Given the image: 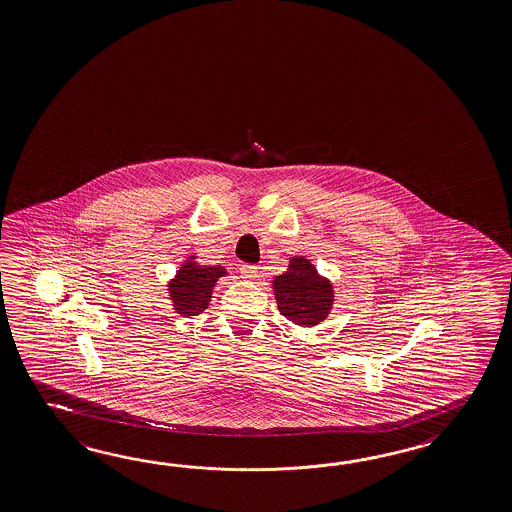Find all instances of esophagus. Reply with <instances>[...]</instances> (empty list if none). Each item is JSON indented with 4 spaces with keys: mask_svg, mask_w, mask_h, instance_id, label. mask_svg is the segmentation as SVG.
I'll use <instances>...</instances> for the list:
<instances>
[{
    "mask_svg": "<svg viewBox=\"0 0 512 512\" xmlns=\"http://www.w3.org/2000/svg\"><path fill=\"white\" fill-rule=\"evenodd\" d=\"M258 267L256 265H241V274H243V278H247V280H256L258 278Z\"/></svg>",
    "mask_w": 512,
    "mask_h": 512,
    "instance_id": "34e87169",
    "label": "esophagus"
}]
</instances>
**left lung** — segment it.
Here are the masks:
<instances>
[{
	"label": "left lung",
	"mask_w": 512,
	"mask_h": 512,
	"mask_svg": "<svg viewBox=\"0 0 512 512\" xmlns=\"http://www.w3.org/2000/svg\"><path fill=\"white\" fill-rule=\"evenodd\" d=\"M273 287L280 313L298 326L321 324L332 309V284L302 256L291 258L286 273L274 278Z\"/></svg>",
	"instance_id": "1"
}]
</instances>
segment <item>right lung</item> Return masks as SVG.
Instances as JSON below:
<instances>
[{
    "label": "right lung",
    "instance_id": "right-lung-1",
    "mask_svg": "<svg viewBox=\"0 0 512 512\" xmlns=\"http://www.w3.org/2000/svg\"><path fill=\"white\" fill-rule=\"evenodd\" d=\"M225 267H206L195 262V256L180 267L175 280L169 282V298L180 315H199L208 308L215 282L225 276Z\"/></svg>",
    "mask_w": 512,
    "mask_h": 512
}]
</instances>
